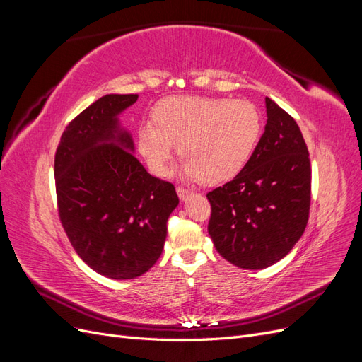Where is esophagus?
<instances>
[{
	"mask_svg": "<svg viewBox=\"0 0 362 362\" xmlns=\"http://www.w3.org/2000/svg\"><path fill=\"white\" fill-rule=\"evenodd\" d=\"M177 193H178V196H180V199L181 201H187L190 196L193 194V192L192 190H189V189H185V187H181V185H178L177 187Z\"/></svg>",
	"mask_w": 362,
	"mask_h": 362,
	"instance_id": "1",
	"label": "esophagus"
}]
</instances>
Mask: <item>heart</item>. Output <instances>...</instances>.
Listing matches in <instances>:
<instances>
[{"label": "heart", "instance_id": "obj_1", "mask_svg": "<svg viewBox=\"0 0 362 362\" xmlns=\"http://www.w3.org/2000/svg\"><path fill=\"white\" fill-rule=\"evenodd\" d=\"M154 122L139 128L137 144L149 169L164 175L178 145L184 177L218 184L245 169L261 137L262 119L246 100L168 98L154 108Z\"/></svg>", "mask_w": 362, "mask_h": 362}]
</instances>
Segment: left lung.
I'll use <instances>...</instances> for the list:
<instances>
[{
  "mask_svg": "<svg viewBox=\"0 0 362 362\" xmlns=\"http://www.w3.org/2000/svg\"><path fill=\"white\" fill-rule=\"evenodd\" d=\"M267 124L237 177L206 194L216 250L240 269L258 270L286 257L310 216L311 163L296 120L266 98Z\"/></svg>",
  "mask_w": 362,
  "mask_h": 362,
  "instance_id": "8db88e82",
  "label": "left lung"
}]
</instances>
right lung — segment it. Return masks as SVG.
Masks as SVG:
<instances>
[{
	"label": "right lung",
	"mask_w": 362,
	"mask_h": 362,
	"mask_svg": "<svg viewBox=\"0 0 362 362\" xmlns=\"http://www.w3.org/2000/svg\"><path fill=\"white\" fill-rule=\"evenodd\" d=\"M139 95H105L63 131L54 160L59 217L76 254L100 275L133 279L160 258L180 199L133 154L119 115Z\"/></svg>",
	"instance_id": "add662e5"
}]
</instances>
